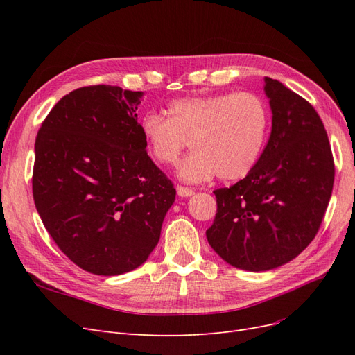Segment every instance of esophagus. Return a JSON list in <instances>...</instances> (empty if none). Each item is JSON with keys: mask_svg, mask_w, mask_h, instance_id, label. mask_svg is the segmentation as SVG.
Returning <instances> with one entry per match:
<instances>
[{"mask_svg": "<svg viewBox=\"0 0 355 355\" xmlns=\"http://www.w3.org/2000/svg\"><path fill=\"white\" fill-rule=\"evenodd\" d=\"M176 192H178V196L182 197V198H187V197L194 196V191L189 189V188H185V187H178Z\"/></svg>", "mask_w": 355, "mask_h": 355, "instance_id": "obj_1", "label": "esophagus"}]
</instances>
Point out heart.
<instances>
[{
	"instance_id": "obj_1",
	"label": "heart",
	"mask_w": 355,
	"mask_h": 355,
	"mask_svg": "<svg viewBox=\"0 0 355 355\" xmlns=\"http://www.w3.org/2000/svg\"><path fill=\"white\" fill-rule=\"evenodd\" d=\"M164 116L148 111L139 128L149 154L159 164H175L191 141L192 153L178 166V178L202 184L247 176L259 161L270 135L266 103L250 92L187 96L171 101Z\"/></svg>"
}]
</instances>
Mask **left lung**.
Segmentation results:
<instances>
[{
  "label": "left lung",
  "instance_id": "left-lung-1",
  "mask_svg": "<svg viewBox=\"0 0 355 355\" xmlns=\"http://www.w3.org/2000/svg\"><path fill=\"white\" fill-rule=\"evenodd\" d=\"M271 135L244 179L213 192L218 211L206 231L211 249L244 271L282 266L306 249L324 218L335 180L323 121L304 98L265 77Z\"/></svg>",
  "mask_w": 355,
  "mask_h": 355
}]
</instances>
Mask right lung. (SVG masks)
<instances>
[{
	"mask_svg": "<svg viewBox=\"0 0 355 355\" xmlns=\"http://www.w3.org/2000/svg\"><path fill=\"white\" fill-rule=\"evenodd\" d=\"M144 92L89 85L55 105L35 139L32 192L51 239L96 275L141 266L158 244L176 189L146 154Z\"/></svg>",
	"mask_w": 355,
	"mask_h": 355,
	"instance_id": "obj_1",
	"label": "right lung"
}]
</instances>
